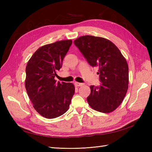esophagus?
Wrapping results in <instances>:
<instances>
[{"mask_svg":"<svg viewBox=\"0 0 152 152\" xmlns=\"http://www.w3.org/2000/svg\"><path fill=\"white\" fill-rule=\"evenodd\" d=\"M74 84H75V86L76 87H80V86H83L82 83H79V82H75L74 83Z\"/></svg>","mask_w":152,"mask_h":152,"instance_id":"obj_1","label":"esophagus"}]
</instances>
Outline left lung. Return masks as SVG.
Masks as SVG:
<instances>
[{
  "instance_id": "1",
  "label": "left lung",
  "mask_w": 152,
  "mask_h": 152,
  "mask_svg": "<svg viewBox=\"0 0 152 152\" xmlns=\"http://www.w3.org/2000/svg\"><path fill=\"white\" fill-rule=\"evenodd\" d=\"M75 46L93 67H99V86H91L87 98L95 110L109 113L121 104L127 93L129 67L127 61L114 44L106 38L93 36L80 37Z\"/></svg>"
}]
</instances>
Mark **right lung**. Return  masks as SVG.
Returning a JSON list of instances; mask_svg holds the SVG:
<instances>
[{"instance_id": "obj_1", "label": "right lung", "mask_w": 152, "mask_h": 152, "mask_svg": "<svg viewBox=\"0 0 152 152\" xmlns=\"http://www.w3.org/2000/svg\"><path fill=\"white\" fill-rule=\"evenodd\" d=\"M72 42L65 40L45 45L35 51L27 63L25 88L34 109L46 118L64 114L74 94L73 83L57 82L54 79Z\"/></svg>"}]
</instances>
